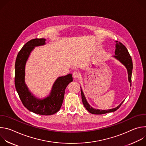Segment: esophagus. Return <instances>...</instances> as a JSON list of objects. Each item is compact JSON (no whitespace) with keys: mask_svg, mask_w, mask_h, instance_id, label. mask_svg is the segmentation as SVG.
<instances>
[{"mask_svg":"<svg viewBox=\"0 0 146 146\" xmlns=\"http://www.w3.org/2000/svg\"><path fill=\"white\" fill-rule=\"evenodd\" d=\"M73 77L74 78H77L80 77V74L77 72H74L73 74Z\"/></svg>","mask_w":146,"mask_h":146,"instance_id":"obj_1","label":"esophagus"}]
</instances>
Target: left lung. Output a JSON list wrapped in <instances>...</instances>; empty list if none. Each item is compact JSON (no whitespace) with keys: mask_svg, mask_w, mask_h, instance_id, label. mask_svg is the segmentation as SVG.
Wrapping results in <instances>:
<instances>
[{"mask_svg":"<svg viewBox=\"0 0 146 146\" xmlns=\"http://www.w3.org/2000/svg\"><path fill=\"white\" fill-rule=\"evenodd\" d=\"M113 57L115 58L117 60H118V61H119L126 68L128 72V81L130 82V86H131V78H132V69H133L132 60L126 47L124 45H123L121 43L118 42V41H115V55H114ZM80 88H81V98H82L83 105H84L86 109L90 113L94 114H106L108 113L114 112L119 108V107L121 106L122 103L124 101L123 100L117 107L113 109H111L109 110H99V109H94L90 105V104L88 103L86 98V96L84 94V92H83L81 87H80Z\"/></svg>","mask_w":146,"mask_h":146,"instance_id":"obj_1","label":"left lung"}]
</instances>
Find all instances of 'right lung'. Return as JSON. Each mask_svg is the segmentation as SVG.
<instances>
[{
  "mask_svg": "<svg viewBox=\"0 0 146 146\" xmlns=\"http://www.w3.org/2000/svg\"><path fill=\"white\" fill-rule=\"evenodd\" d=\"M45 38H35L27 42L18 52L15 64V86L24 106L34 113L49 115L57 113L63 103L65 89L73 81L72 74L59 77L55 81L49 95L43 99L36 98L25 83L27 61L35 47L46 44Z\"/></svg>",
  "mask_w": 146,
  "mask_h": 146,
  "instance_id": "obj_1",
  "label": "right lung"
}]
</instances>
